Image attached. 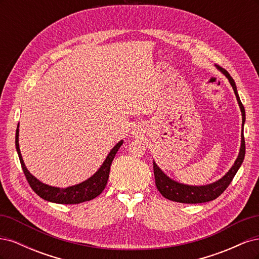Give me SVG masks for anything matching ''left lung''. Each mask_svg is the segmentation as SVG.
Segmentation results:
<instances>
[{"label":"left lung","mask_w":259,"mask_h":259,"mask_svg":"<svg viewBox=\"0 0 259 259\" xmlns=\"http://www.w3.org/2000/svg\"><path fill=\"white\" fill-rule=\"evenodd\" d=\"M221 71L228 77V80L232 86L233 92L236 94V97L238 100V104L240 106L241 112H242V126L245 122V110L244 107H243L240 97L238 95L237 86L234 83L233 79L230 76V74L226 71L225 69L217 67ZM241 148H240V153L238 155V159L234 162L232 167L229 169L228 173H227L223 178L217 180L216 183H213L210 185L206 186H188L184 184H179L168 178L163 171L159 168V166L153 162V173L155 178V186L158 188L160 193L163 195L164 198H166L170 201H175L179 203H187V204H195V203H204L213 201L216 198L221 195L230 183L232 182L233 177L236 176L238 169L240 168L241 164L244 160L245 155V140L244 135H243V127H242V136H241Z\"/></svg>","instance_id":"1"}]
</instances>
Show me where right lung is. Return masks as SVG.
Returning a JSON list of instances; mask_svg holds the SVG:
<instances>
[{"label":"right lung","instance_id":"1","mask_svg":"<svg viewBox=\"0 0 259 259\" xmlns=\"http://www.w3.org/2000/svg\"><path fill=\"white\" fill-rule=\"evenodd\" d=\"M18 135H19V131L17 126L16 140H15V143H16V149L18 152L23 174H25L31 189H32L40 198L53 203H58V204H79V203L90 201L98 197V195L103 192L106 188L108 178H109V173H110L111 163L114 159V155L116 154L117 150H119L120 147L123 144V140H121L120 143H117L114 146V148L110 151V153L108 154L103 165H101L96 173L88 180H85V182L72 187L56 188V187H52L41 183L40 180H37L34 176H32L29 173L27 167L25 166V163H23L22 156L19 150Z\"/></svg>","mask_w":259,"mask_h":259}]
</instances>
